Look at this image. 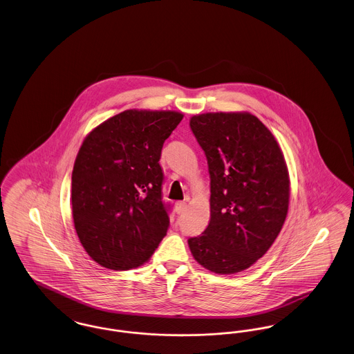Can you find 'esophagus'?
<instances>
[{"label": "esophagus", "instance_id": "obj_1", "mask_svg": "<svg viewBox=\"0 0 354 354\" xmlns=\"http://www.w3.org/2000/svg\"><path fill=\"white\" fill-rule=\"evenodd\" d=\"M185 207H187V203L185 202L175 203V211H176V214H183L185 211Z\"/></svg>", "mask_w": 354, "mask_h": 354}]
</instances>
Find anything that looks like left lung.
<instances>
[{
  "mask_svg": "<svg viewBox=\"0 0 354 354\" xmlns=\"http://www.w3.org/2000/svg\"><path fill=\"white\" fill-rule=\"evenodd\" d=\"M191 130L205 153L211 219L188 239L195 260L211 272L247 270L270 248L286 221L289 175L283 151L250 113L194 115Z\"/></svg>",
  "mask_w": 354,
  "mask_h": 354,
  "instance_id": "left-lung-1",
  "label": "left lung"
}]
</instances>
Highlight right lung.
<instances>
[{"label": "right lung", "instance_id": "right-lung-1", "mask_svg": "<svg viewBox=\"0 0 354 354\" xmlns=\"http://www.w3.org/2000/svg\"><path fill=\"white\" fill-rule=\"evenodd\" d=\"M182 119L178 111L126 110L84 138L71 175L73 219L84 251L102 267L138 268L167 234L159 159Z\"/></svg>", "mask_w": 354, "mask_h": 354}]
</instances>
